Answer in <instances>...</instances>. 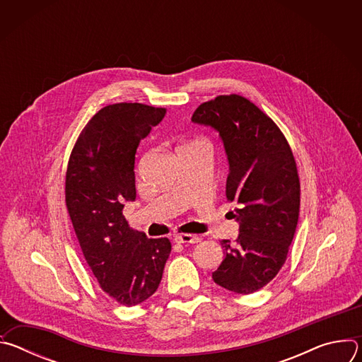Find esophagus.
I'll return each instance as SVG.
<instances>
[{"mask_svg": "<svg viewBox=\"0 0 362 362\" xmlns=\"http://www.w3.org/2000/svg\"><path fill=\"white\" fill-rule=\"evenodd\" d=\"M175 242L177 243H197L200 242V238L196 235H189V233H179L173 236Z\"/></svg>", "mask_w": 362, "mask_h": 362, "instance_id": "esophagus-1", "label": "esophagus"}]
</instances>
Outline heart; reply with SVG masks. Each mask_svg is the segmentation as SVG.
<instances>
[{
	"label": "heart",
	"mask_w": 362,
	"mask_h": 362,
	"mask_svg": "<svg viewBox=\"0 0 362 362\" xmlns=\"http://www.w3.org/2000/svg\"><path fill=\"white\" fill-rule=\"evenodd\" d=\"M193 143H194V141H193Z\"/></svg>",
	"instance_id": "1"
}]
</instances>
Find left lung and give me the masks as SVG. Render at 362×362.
<instances>
[{"label":"left lung","mask_w":362,"mask_h":362,"mask_svg":"<svg viewBox=\"0 0 362 362\" xmlns=\"http://www.w3.org/2000/svg\"><path fill=\"white\" fill-rule=\"evenodd\" d=\"M192 122L219 133L229 165L226 197L239 223L235 243L222 240L225 259L215 284L252 293L269 284L286 261L299 218V177L279 127L247 98L230 94L200 105Z\"/></svg>","instance_id":"obj_1"}]
</instances>
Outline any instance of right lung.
<instances>
[{
	"instance_id": "add662e5",
	"label": "right lung",
	"mask_w": 362,
	"mask_h": 362,
	"mask_svg": "<svg viewBox=\"0 0 362 362\" xmlns=\"http://www.w3.org/2000/svg\"><path fill=\"white\" fill-rule=\"evenodd\" d=\"M166 109L117 103L95 113L80 133L66 175V204L86 261L101 289L134 306L162 281L172 250L168 238L148 239L130 229L124 202H134L139 143Z\"/></svg>"
}]
</instances>
